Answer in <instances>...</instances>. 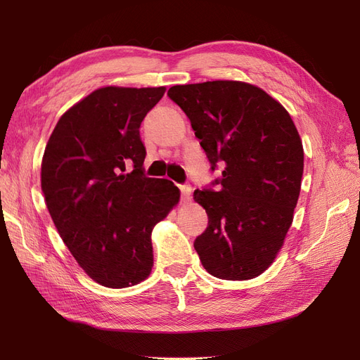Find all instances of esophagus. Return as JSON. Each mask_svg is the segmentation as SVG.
<instances>
[{"instance_id":"esophagus-1","label":"esophagus","mask_w":360,"mask_h":360,"mask_svg":"<svg viewBox=\"0 0 360 360\" xmlns=\"http://www.w3.org/2000/svg\"><path fill=\"white\" fill-rule=\"evenodd\" d=\"M180 192H181V200L183 201H189L191 200V193H192V188L189 184H180Z\"/></svg>"}]
</instances>
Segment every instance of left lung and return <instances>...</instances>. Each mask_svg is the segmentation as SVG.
<instances>
[{
	"instance_id": "1",
	"label": "left lung",
	"mask_w": 360,
	"mask_h": 360,
	"mask_svg": "<svg viewBox=\"0 0 360 360\" xmlns=\"http://www.w3.org/2000/svg\"><path fill=\"white\" fill-rule=\"evenodd\" d=\"M169 99L191 120L217 189H197L209 225L195 238L204 269L228 281L252 279L274 263L297 204L303 146L285 108L255 85L207 81L174 85Z\"/></svg>"
}]
</instances>
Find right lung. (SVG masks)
I'll return each mask as SVG.
<instances>
[{"label":"right lung","instance_id":"1","mask_svg":"<svg viewBox=\"0 0 360 360\" xmlns=\"http://www.w3.org/2000/svg\"><path fill=\"white\" fill-rule=\"evenodd\" d=\"M165 93L103 86L64 112L41 160V191L63 242L101 285L124 288L153 267L151 231L180 200L144 174L139 127Z\"/></svg>","mask_w":360,"mask_h":360}]
</instances>
